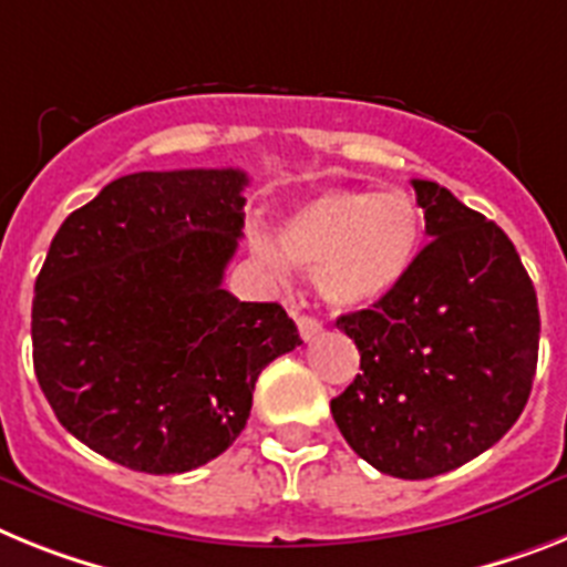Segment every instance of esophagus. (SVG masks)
<instances>
[{"label": "esophagus", "mask_w": 567, "mask_h": 567, "mask_svg": "<svg viewBox=\"0 0 567 567\" xmlns=\"http://www.w3.org/2000/svg\"><path fill=\"white\" fill-rule=\"evenodd\" d=\"M297 326H299V337H302V340H313V337L322 331V322L313 320V317H308V313H302V317H299Z\"/></svg>", "instance_id": "34e87169"}]
</instances>
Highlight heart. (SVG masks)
<instances>
[{"label":"heart","mask_w":567,"mask_h":567,"mask_svg":"<svg viewBox=\"0 0 567 567\" xmlns=\"http://www.w3.org/2000/svg\"><path fill=\"white\" fill-rule=\"evenodd\" d=\"M421 241V213L406 193L328 189L299 204L279 227L285 256L317 276L328 306L354 311L380 302L406 279ZM256 259L282 274L279 247L250 239Z\"/></svg>","instance_id":"obj_1"}]
</instances>
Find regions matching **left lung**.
<instances>
[{
  "mask_svg": "<svg viewBox=\"0 0 567 567\" xmlns=\"http://www.w3.org/2000/svg\"><path fill=\"white\" fill-rule=\"evenodd\" d=\"M430 245L406 279L337 328L360 369L331 401L342 437L394 478H432L518 421L539 357V306L507 233L435 181H412Z\"/></svg>",
  "mask_w": 567,
  "mask_h": 567,
  "instance_id": "left-lung-1",
  "label": "left lung"
}]
</instances>
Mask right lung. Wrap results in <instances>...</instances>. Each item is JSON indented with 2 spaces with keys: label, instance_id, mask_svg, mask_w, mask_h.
<instances>
[{
  "label": "right lung",
  "instance_id": "add662e5",
  "mask_svg": "<svg viewBox=\"0 0 567 567\" xmlns=\"http://www.w3.org/2000/svg\"><path fill=\"white\" fill-rule=\"evenodd\" d=\"M241 169L123 175L56 230L33 285V372L103 458L169 475L245 430L261 369L299 346L279 302L221 288L245 227Z\"/></svg>",
  "mask_w": 567,
  "mask_h": 567
}]
</instances>
